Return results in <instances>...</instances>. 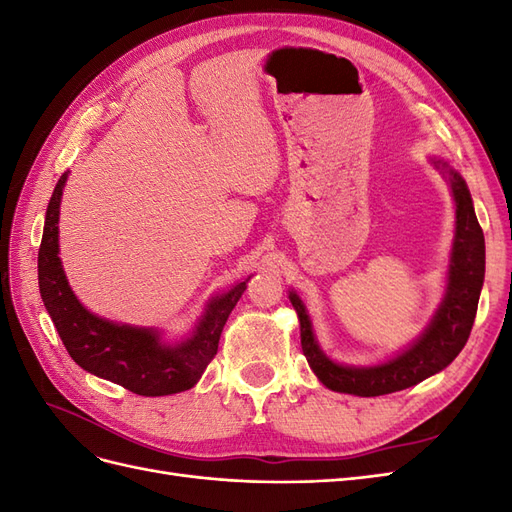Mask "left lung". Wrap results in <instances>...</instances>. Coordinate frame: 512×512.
Listing matches in <instances>:
<instances>
[{"label":"left lung","instance_id":"left-lung-1","mask_svg":"<svg viewBox=\"0 0 512 512\" xmlns=\"http://www.w3.org/2000/svg\"><path fill=\"white\" fill-rule=\"evenodd\" d=\"M429 162L451 185L455 200V237L451 260H448L444 297L416 342L376 365H342L324 354L299 294L294 290L288 292V299L299 316L305 359L318 380L331 391L378 397L410 389L451 365L468 342L478 297L485 282V237L476 220L468 183L448 162L440 158H429Z\"/></svg>","mask_w":512,"mask_h":512}]
</instances>
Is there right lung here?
I'll use <instances>...</instances> for the list:
<instances>
[{
	"label": "right lung",
	"mask_w": 512,
	"mask_h": 512,
	"mask_svg": "<svg viewBox=\"0 0 512 512\" xmlns=\"http://www.w3.org/2000/svg\"><path fill=\"white\" fill-rule=\"evenodd\" d=\"M68 173L59 177L46 207L38 252V284L55 329L72 361L89 374L111 380L143 397H162L188 391L218 354L224 324L235 309L245 284L211 297L194 329L179 342H166L153 327H132L91 314L76 299L59 258V205Z\"/></svg>",
	"instance_id": "1"
}]
</instances>
